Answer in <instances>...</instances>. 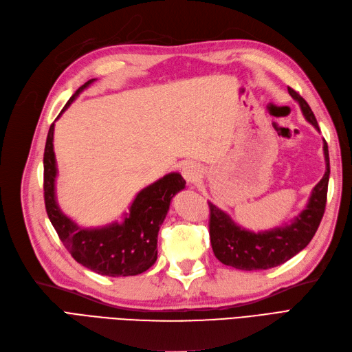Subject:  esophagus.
<instances>
[{
    "label": "esophagus",
    "mask_w": 352,
    "mask_h": 352,
    "mask_svg": "<svg viewBox=\"0 0 352 352\" xmlns=\"http://www.w3.org/2000/svg\"><path fill=\"white\" fill-rule=\"evenodd\" d=\"M182 176L185 177L188 184H197L202 177V168L197 163H188L182 167Z\"/></svg>",
    "instance_id": "34e87169"
}]
</instances>
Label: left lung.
Returning a JSON list of instances; mask_svg holds the SVG:
<instances>
[{
	"mask_svg": "<svg viewBox=\"0 0 352 352\" xmlns=\"http://www.w3.org/2000/svg\"><path fill=\"white\" fill-rule=\"evenodd\" d=\"M288 93L298 102L307 122L320 131L307 102L292 87H288ZM323 154L326 172L319 184L313 188L306 208L294 217L289 224L266 230V232H249L237 226L227 212L215 207L212 202H208L210 239L215 258L236 270L259 271L281 265L305 249L316 234L326 207L331 173L326 141H323Z\"/></svg>",
	"mask_w": 352,
	"mask_h": 352,
	"instance_id": "8db88e82",
	"label": "left lung"
}]
</instances>
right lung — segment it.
<instances>
[{"instance_id":"right-lung-1","label":"right lung","mask_w":352,"mask_h":352,"mask_svg":"<svg viewBox=\"0 0 352 352\" xmlns=\"http://www.w3.org/2000/svg\"><path fill=\"white\" fill-rule=\"evenodd\" d=\"M94 80L84 82L71 96L60 113H64ZM54 128L55 124L47 132L43 153V197L47 217L60 241L78 263L100 275L129 276L145 272L157 261V234L172 198L185 188V179L179 173H168L140 190L122 223L116 221L100 228L78 227L60 211L56 202L55 179L58 170L54 153Z\"/></svg>"}]
</instances>
